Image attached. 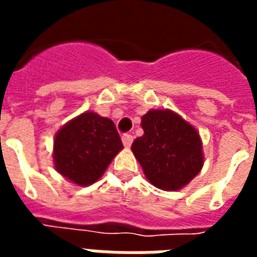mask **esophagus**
<instances>
[{
    "label": "esophagus",
    "instance_id": "1",
    "mask_svg": "<svg viewBox=\"0 0 257 257\" xmlns=\"http://www.w3.org/2000/svg\"><path fill=\"white\" fill-rule=\"evenodd\" d=\"M133 143V136L132 135H128V133H125V135H122V144L126 147V148H129L131 145H132Z\"/></svg>",
    "mask_w": 257,
    "mask_h": 257
}]
</instances>
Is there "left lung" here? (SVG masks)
Wrapping results in <instances>:
<instances>
[{
	"mask_svg": "<svg viewBox=\"0 0 257 257\" xmlns=\"http://www.w3.org/2000/svg\"><path fill=\"white\" fill-rule=\"evenodd\" d=\"M144 135L132 144V152L145 177L164 191L181 189L204 164L199 132L169 109L149 110L141 117Z\"/></svg>",
	"mask_w": 257,
	"mask_h": 257,
	"instance_id": "obj_1",
	"label": "left lung"
}]
</instances>
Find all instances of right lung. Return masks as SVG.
Returning <instances> with one entry per match:
<instances>
[{"label": "right lung", "mask_w": 257, "mask_h": 257, "mask_svg": "<svg viewBox=\"0 0 257 257\" xmlns=\"http://www.w3.org/2000/svg\"><path fill=\"white\" fill-rule=\"evenodd\" d=\"M122 147L114 122L94 112L70 120L54 137L56 171L76 185L96 183Z\"/></svg>", "instance_id": "1"}]
</instances>
